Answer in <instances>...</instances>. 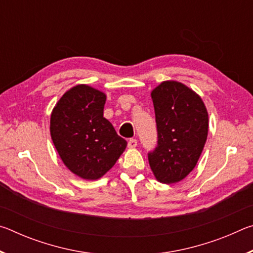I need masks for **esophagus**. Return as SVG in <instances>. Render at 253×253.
Returning a JSON list of instances; mask_svg holds the SVG:
<instances>
[{
  "label": "esophagus",
  "mask_w": 253,
  "mask_h": 253,
  "mask_svg": "<svg viewBox=\"0 0 253 253\" xmlns=\"http://www.w3.org/2000/svg\"><path fill=\"white\" fill-rule=\"evenodd\" d=\"M137 146V139L136 138H130L128 140V147L129 148H135Z\"/></svg>",
  "instance_id": "34e87169"
}]
</instances>
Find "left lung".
I'll return each mask as SVG.
<instances>
[{
    "instance_id": "1",
    "label": "left lung",
    "mask_w": 253,
    "mask_h": 253,
    "mask_svg": "<svg viewBox=\"0 0 253 253\" xmlns=\"http://www.w3.org/2000/svg\"><path fill=\"white\" fill-rule=\"evenodd\" d=\"M157 126V146L148 153L157 181H182L195 168L208 138V110L201 97L187 85L163 81L151 93Z\"/></svg>"
}]
</instances>
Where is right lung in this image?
Masks as SVG:
<instances>
[{"label":"right lung","instance_id":"1","mask_svg":"<svg viewBox=\"0 0 253 253\" xmlns=\"http://www.w3.org/2000/svg\"><path fill=\"white\" fill-rule=\"evenodd\" d=\"M106 95L77 84L60 98L50 118V134L63 164L84 179H98L125 151L127 142L104 117Z\"/></svg>","mask_w":253,"mask_h":253}]
</instances>
